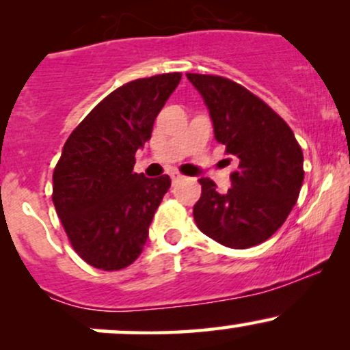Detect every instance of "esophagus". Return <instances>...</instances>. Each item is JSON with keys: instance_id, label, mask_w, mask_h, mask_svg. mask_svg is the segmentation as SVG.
<instances>
[{"instance_id": "obj_1", "label": "esophagus", "mask_w": 350, "mask_h": 350, "mask_svg": "<svg viewBox=\"0 0 350 350\" xmlns=\"http://www.w3.org/2000/svg\"><path fill=\"white\" fill-rule=\"evenodd\" d=\"M170 178H171L172 183H178L179 179H183V174H179L178 171H171L170 172Z\"/></svg>"}]
</instances>
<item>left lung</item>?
Segmentation results:
<instances>
[{
  "label": "left lung",
  "mask_w": 350,
  "mask_h": 350,
  "mask_svg": "<svg viewBox=\"0 0 350 350\" xmlns=\"http://www.w3.org/2000/svg\"><path fill=\"white\" fill-rule=\"evenodd\" d=\"M186 75L202 95L215 139L239 163L224 194L214 180L199 179L194 220L215 242L250 248L270 239L298 200L303 151L286 122L245 87L219 75Z\"/></svg>",
  "instance_id": "left-lung-1"
}]
</instances>
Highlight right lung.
<instances>
[{"instance_id":"obj_1","label":"right lung","mask_w":350,"mask_h":350,"mask_svg":"<svg viewBox=\"0 0 350 350\" xmlns=\"http://www.w3.org/2000/svg\"><path fill=\"white\" fill-rule=\"evenodd\" d=\"M180 82L161 74L107 95L72 131L52 176V202L82 260L98 270L126 268L139 256L170 176L133 172L135 152Z\"/></svg>"}]
</instances>
